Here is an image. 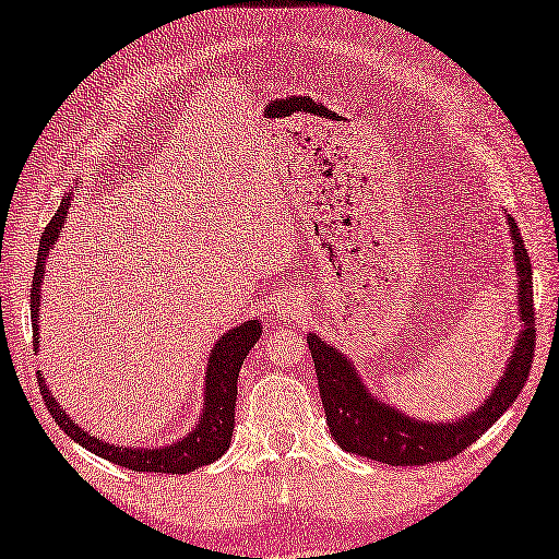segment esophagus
<instances>
[{
  "mask_svg": "<svg viewBox=\"0 0 559 559\" xmlns=\"http://www.w3.org/2000/svg\"><path fill=\"white\" fill-rule=\"evenodd\" d=\"M277 312H280L282 320H287V323H295V320L300 318V305H297L295 300H280Z\"/></svg>",
  "mask_w": 559,
  "mask_h": 559,
  "instance_id": "obj_1",
  "label": "esophagus"
}]
</instances>
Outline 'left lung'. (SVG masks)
<instances>
[{"mask_svg":"<svg viewBox=\"0 0 559 559\" xmlns=\"http://www.w3.org/2000/svg\"><path fill=\"white\" fill-rule=\"evenodd\" d=\"M509 226L511 241H514L519 277L516 302L522 331H519L514 350L507 361V371H503L491 396L476 407V412H465L455 423H425V419H415L400 409L386 407L384 402L369 394L348 356L335 350L320 335H308L328 427L343 450L386 465L440 463L471 448L516 402V394L526 384L534 361L537 328H534L530 254H526L524 239L511 216Z\"/></svg>","mask_w":559,"mask_h":559,"instance_id":"left-lung-1","label":"left lung"}]
</instances>
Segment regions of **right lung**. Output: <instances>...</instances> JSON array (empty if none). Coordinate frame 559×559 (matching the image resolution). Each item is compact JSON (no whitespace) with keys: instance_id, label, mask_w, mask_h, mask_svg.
Here are the masks:
<instances>
[{"instance_id":"add662e5","label":"right lung","mask_w":559,"mask_h":559,"mask_svg":"<svg viewBox=\"0 0 559 559\" xmlns=\"http://www.w3.org/2000/svg\"><path fill=\"white\" fill-rule=\"evenodd\" d=\"M68 203H71V195L63 198L58 213L52 216L48 228H45L40 239V251H37L33 289H29V293H33L29 295V316H33L35 346H37V331H40L37 320H40V285L45 277V259L50 257L52 243L58 241L60 228H63V221L68 216ZM259 335H262V323H259V320H247V323L236 325L228 333L221 335L209 356V369H205V392H203L205 407L201 412V417H198V425L182 440L170 442V445H163V448H129V445L117 448L94 438V435L81 430V427L66 415V409L60 407L56 396L50 394V389L45 384L40 371H37V381H40V394L45 404H48V412L56 417L58 427L68 435V438L79 442L81 448H86L91 453L102 455L106 461L117 463L121 468H129V471L173 473V476H180V473H190L201 468V465L218 461V457L228 450V445H231L234 412H236V381H239L243 358H247L251 348H254Z\"/></svg>"}]
</instances>
